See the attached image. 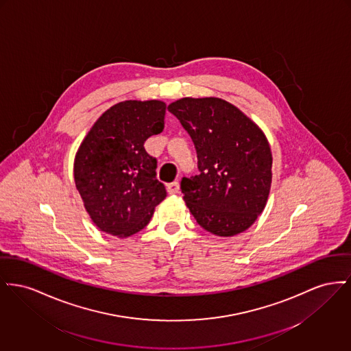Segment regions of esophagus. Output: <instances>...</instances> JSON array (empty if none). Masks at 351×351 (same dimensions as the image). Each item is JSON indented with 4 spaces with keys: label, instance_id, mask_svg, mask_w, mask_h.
<instances>
[{
    "label": "esophagus",
    "instance_id": "obj_1",
    "mask_svg": "<svg viewBox=\"0 0 351 351\" xmlns=\"http://www.w3.org/2000/svg\"><path fill=\"white\" fill-rule=\"evenodd\" d=\"M179 182H172V183H169L168 184V192L169 193H178L179 192Z\"/></svg>",
    "mask_w": 351,
    "mask_h": 351
}]
</instances>
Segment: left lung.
<instances>
[{
	"label": "left lung",
	"mask_w": 351,
	"mask_h": 351,
	"mask_svg": "<svg viewBox=\"0 0 351 351\" xmlns=\"http://www.w3.org/2000/svg\"><path fill=\"white\" fill-rule=\"evenodd\" d=\"M197 154L199 175L183 178V199L197 224L230 237L264 210L271 184V152L260 127L220 98H182L168 106Z\"/></svg>",
	"instance_id": "1"
}]
</instances>
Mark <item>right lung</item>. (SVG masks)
Listing matches in <instances>:
<instances>
[{
	"instance_id": "right-lung-1",
	"label": "right lung",
	"mask_w": 351,
	"mask_h": 351,
	"mask_svg": "<svg viewBox=\"0 0 351 351\" xmlns=\"http://www.w3.org/2000/svg\"><path fill=\"white\" fill-rule=\"evenodd\" d=\"M162 101L114 104L87 132L74 160V180L93 223L127 237L149 223L167 196L145 142L165 128Z\"/></svg>"
}]
</instances>
